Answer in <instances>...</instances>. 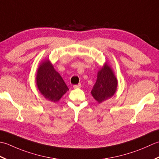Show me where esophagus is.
Returning <instances> with one entry per match:
<instances>
[{
    "label": "esophagus",
    "mask_w": 159,
    "mask_h": 159,
    "mask_svg": "<svg viewBox=\"0 0 159 159\" xmlns=\"http://www.w3.org/2000/svg\"><path fill=\"white\" fill-rule=\"evenodd\" d=\"M80 87H81V84H77V85H74V86H73V89H80Z\"/></svg>",
    "instance_id": "obj_1"
}]
</instances>
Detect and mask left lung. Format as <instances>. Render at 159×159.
<instances>
[{"instance_id":"1","label":"left lung","mask_w":159,"mask_h":159,"mask_svg":"<svg viewBox=\"0 0 159 159\" xmlns=\"http://www.w3.org/2000/svg\"><path fill=\"white\" fill-rule=\"evenodd\" d=\"M118 86V80L108 63L106 61L98 70V77L91 90V95L98 103H101L111 99L115 95Z\"/></svg>"}]
</instances>
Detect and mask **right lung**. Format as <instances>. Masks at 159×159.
Wrapping results in <instances>:
<instances>
[{
    "label": "right lung",
    "mask_w": 159,
    "mask_h": 159,
    "mask_svg": "<svg viewBox=\"0 0 159 159\" xmlns=\"http://www.w3.org/2000/svg\"><path fill=\"white\" fill-rule=\"evenodd\" d=\"M35 82L41 95L51 102H57L69 90L66 84L48 58L43 60L39 65Z\"/></svg>",
    "instance_id": "right-lung-1"
}]
</instances>
